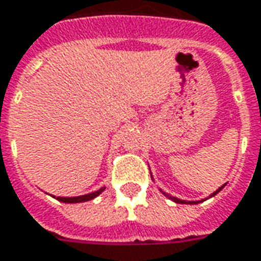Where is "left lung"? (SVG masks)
Wrapping results in <instances>:
<instances>
[{"instance_id":"1","label":"left lung","mask_w":261,"mask_h":261,"mask_svg":"<svg viewBox=\"0 0 261 261\" xmlns=\"http://www.w3.org/2000/svg\"><path fill=\"white\" fill-rule=\"evenodd\" d=\"M223 188H224V185H223V186H220V188L217 189L216 192H213V193H212V195H210L209 197H213V196H216L217 193H219V192H220V190H222V189H223ZM159 190H161L162 193L166 196V197H169L170 200H173V202H175V203H182V204H197V203L204 202V200H182V199H177V197H173V196L168 195V193H166V192H163L162 189H159ZM209 197H206V199H209Z\"/></svg>"}]
</instances>
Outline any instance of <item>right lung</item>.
<instances>
[{"label": "right lung", "mask_w": 261, "mask_h": 261, "mask_svg": "<svg viewBox=\"0 0 261 261\" xmlns=\"http://www.w3.org/2000/svg\"><path fill=\"white\" fill-rule=\"evenodd\" d=\"M105 190V186H102L100 189H98V190H95V192H92V193H88V195H82V196H72V197H61V196H58L57 197V200H59V202L62 203H82V202H88V200H92V199H95L96 196H99L102 192ZM55 197V196H54Z\"/></svg>", "instance_id": "right-lung-1"}]
</instances>
